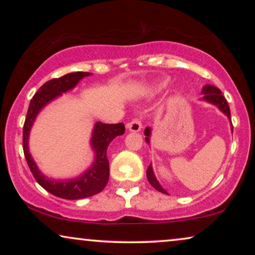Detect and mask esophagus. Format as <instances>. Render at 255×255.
Segmentation results:
<instances>
[{
    "label": "esophagus",
    "instance_id": "1",
    "mask_svg": "<svg viewBox=\"0 0 255 255\" xmlns=\"http://www.w3.org/2000/svg\"><path fill=\"white\" fill-rule=\"evenodd\" d=\"M141 128H142V124L139 118H134V120H132L127 124V128L131 132H139L141 130Z\"/></svg>",
    "mask_w": 255,
    "mask_h": 255
}]
</instances>
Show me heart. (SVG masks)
I'll list each match as a JSON object with an SVG mask.
<instances>
[{
  "mask_svg": "<svg viewBox=\"0 0 255 255\" xmlns=\"http://www.w3.org/2000/svg\"><path fill=\"white\" fill-rule=\"evenodd\" d=\"M166 85H167V83H162V85H160L159 88H160V89H161V88H165Z\"/></svg>",
  "mask_w": 255,
  "mask_h": 255,
  "instance_id": "heart-1",
  "label": "heart"
}]
</instances>
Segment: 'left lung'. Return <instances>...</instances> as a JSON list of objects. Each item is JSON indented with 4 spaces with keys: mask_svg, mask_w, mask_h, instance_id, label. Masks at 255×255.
Here are the masks:
<instances>
[{
    "mask_svg": "<svg viewBox=\"0 0 255 255\" xmlns=\"http://www.w3.org/2000/svg\"><path fill=\"white\" fill-rule=\"evenodd\" d=\"M202 94H203V97H202L201 100L207 101V102L214 104V106L217 107L218 109L221 110L223 114H225L226 116H228L229 120L231 121V113H230V107L228 104V101H226L225 97L222 95V92L217 88V87L211 86V85H205L203 87V89H202ZM231 128L233 131V127H231ZM144 133L146 135V142H149L148 137H149V134H151V130H149V128H145ZM146 175H147L148 182L151 183V186L154 188V189H156L158 191H161L162 194H168L161 186H160L159 181L156 180L154 173H153L152 165H149L147 167V170H146Z\"/></svg>",
    "mask_w": 255,
    "mask_h": 255,
    "instance_id": "8db88e82",
    "label": "left lung"
}]
</instances>
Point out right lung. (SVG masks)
Masks as SVG:
<instances>
[{"label":"right lung","mask_w":255,"mask_h":255,"mask_svg":"<svg viewBox=\"0 0 255 255\" xmlns=\"http://www.w3.org/2000/svg\"><path fill=\"white\" fill-rule=\"evenodd\" d=\"M88 75H90L88 72H75L45 82L31 100L23 127V151L33 177L45 190L65 200H81L99 194L104 189L109 181V160L107 158V148L113 139L124 133V124H103L97 122L90 139V145L95 152L93 165L80 176L69 180H52L38 169L29 152V134L39 111L62 93L74 88L80 80Z\"/></svg>","instance_id":"add662e5"}]
</instances>
